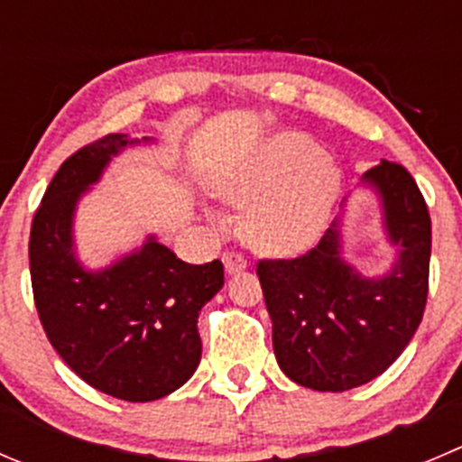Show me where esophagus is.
I'll list each match as a JSON object with an SVG mask.
<instances>
[{"instance_id":"1","label":"esophagus","mask_w":462,"mask_h":462,"mask_svg":"<svg viewBox=\"0 0 462 462\" xmlns=\"http://www.w3.org/2000/svg\"><path fill=\"white\" fill-rule=\"evenodd\" d=\"M223 263H226L227 273H239L248 266V257L241 250H226L223 253Z\"/></svg>"}]
</instances>
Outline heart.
Wrapping results in <instances>:
<instances>
[{
	"mask_svg": "<svg viewBox=\"0 0 462 462\" xmlns=\"http://www.w3.org/2000/svg\"><path fill=\"white\" fill-rule=\"evenodd\" d=\"M340 171L331 158L316 153L302 133L268 140L221 196L245 217V239L273 254L302 253L316 244L338 196Z\"/></svg>",
	"mask_w": 462,
	"mask_h": 462,
	"instance_id": "heart-1",
	"label": "heart"
}]
</instances>
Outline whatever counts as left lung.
Wrapping results in <instances>:
<instances>
[{
  "label": "left lung",
  "instance_id": "left-lung-1",
  "mask_svg": "<svg viewBox=\"0 0 462 462\" xmlns=\"http://www.w3.org/2000/svg\"><path fill=\"white\" fill-rule=\"evenodd\" d=\"M365 180L382 194L400 262L364 280L338 257V232L293 259H259L273 322V350L286 377L304 388L343 393L373 382L404 352L427 307L431 217L406 167L379 162Z\"/></svg>",
  "mask_w": 462,
  "mask_h": 462
}]
</instances>
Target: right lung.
Returning <instances> with one entry per match:
<instances>
[{
  "instance_id": "add662e5",
  "label": "right lung",
  "mask_w": 462,
  "mask_h": 462,
  "mask_svg": "<svg viewBox=\"0 0 462 462\" xmlns=\"http://www.w3.org/2000/svg\"><path fill=\"white\" fill-rule=\"evenodd\" d=\"M126 144L110 133L60 164L31 223V286L49 343L85 383L117 400L153 402L194 374L199 311L223 286V263H187L151 239L107 271L79 266L74 205Z\"/></svg>"
}]
</instances>
